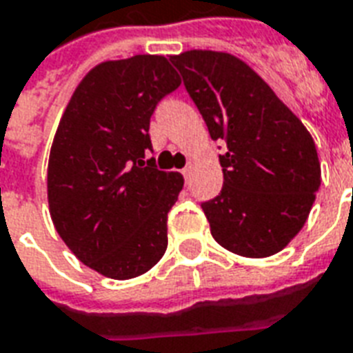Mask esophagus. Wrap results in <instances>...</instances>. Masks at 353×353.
<instances>
[{
    "label": "esophagus",
    "instance_id": "1",
    "mask_svg": "<svg viewBox=\"0 0 353 353\" xmlns=\"http://www.w3.org/2000/svg\"><path fill=\"white\" fill-rule=\"evenodd\" d=\"M193 165H195V163L193 162H188V165H185L184 169H182V174H184V179L188 180L191 176V171H193Z\"/></svg>",
    "mask_w": 353,
    "mask_h": 353
}]
</instances>
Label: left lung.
Instances as JSON below:
<instances>
[{"instance_id": "1", "label": "left lung", "mask_w": 353, "mask_h": 353, "mask_svg": "<svg viewBox=\"0 0 353 353\" xmlns=\"http://www.w3.org/2000/svg\"><path fill=\"white\" fill-rule=\"evenodd\" d=\"M169 60L212 139L226 143L223 190L201 204L212 236L245 258L280 252L302 230L321 188L311 134L234 54L193 49Z\"/></svg>"}]
</instances>
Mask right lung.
Here are the masks:
<instances>
[{"label":"right lung","instance_id":"right-lung-1","mask_svg":"<svg viewBox=\"0 0 353 353\" xmlns=\"http://www.w3.org/2000/svg\"><path fill=\"white\" fill-rule=\"evenodd\" d=\"M180 86L160 54L95 65L72 95L48 165L53 225L84 265L114 280L143 274L168 248V214L184 185L160 171L149 125Z\"/></svg>","mask_w":353,"mask_h":353}]
</instances>
